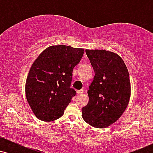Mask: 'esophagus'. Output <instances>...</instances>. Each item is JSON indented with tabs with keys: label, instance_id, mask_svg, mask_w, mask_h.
Returning <instances> with one entry per match:
<instances>
[{
	"label": "esophagus",
	"instance_id": "34e87169",
	"mask_svg": "<svg viewBox=\"0 0 153 153\" xmlns=\"http://www.w3.org/2000/svg\"><path fill=\"white\" fill-rule=\"evenodd\" d=\"M82 94H83V90H80L77 91V94L78 95H82Z\"/></svg>",
	"mask_w": 153,
	"mask_h": 153
}]
</instances>
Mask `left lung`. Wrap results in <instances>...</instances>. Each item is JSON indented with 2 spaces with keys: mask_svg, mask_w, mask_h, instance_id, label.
<instances>
[{
  "mask_svg": "<svg viewBox=\"0 0 153 153\" xmlns=\"http://www.w3.org/2000/svg\"><path fill=\"white\" fill-rule=\"evenodd\" d=\"M85 52L95 76L88 91V103L82 108V117L93 127L106 128L120 118L129 104V72L115 52L105 50H85Z\"/></svg>",
  "mask_w": 153,
  "mask_h": 153,
  "instance_id": "left-lung-1",
  "label": "left lung"
}]
</instances>
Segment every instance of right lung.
Segmentation results:
<instances>
[{
  "label": "right lung",
  "instance_id": "1",
  "mask_svg": "<svg viewBox=\"0 0 153 153\" xmlns=\"http://www.w3.org/2000/svg\"><path fill=\"white\" fill-rule=\"evenodd\" d=\"M84 49L64 45L45 49L35 59L26 80V97L35 117L44 122L60 118L75 95L71 84L73 68Z\"/></svg>",
  "mask_w": 153,
  "mask_h": 153
}]
</instances>
